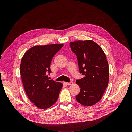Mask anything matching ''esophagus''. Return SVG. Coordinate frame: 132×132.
<instances>
[{
	"label": "esophagus",
	"mask_w": 132,
	"mask_h": 132,
	"mask_svg": "<svg viewBox=\"0 0 132 132\" xmlns=\"http://www.w3.org/2000/svg\"><path fill=\"white\" fill-rule=\"evenodd\" d=\"M65 84L67 85H71L73 84V82H65Z\"/></svg>",
	"instance_id": "obj_1"
}]
</instances>
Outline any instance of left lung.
Here are the masks:
<instances>
[{
  "label": "left lung",
  "instance_id": "1",
  "mask_svg": "<svg viewBox=\"0 0 132 132\" xmlns=\"http://www.w3.org/2000/svg\"><path fill=\"white\" fill-rule=\"evenodd\" d=\"M76 54L80 73L84 75L76 83L80 91L75 96L81 105L89 107L102 98L109 80V67L105 53L97 43L92 40L70 42Z\"/></svg>",
  "mask_w": 132,
  "mask_h": 132
}]
</instances>
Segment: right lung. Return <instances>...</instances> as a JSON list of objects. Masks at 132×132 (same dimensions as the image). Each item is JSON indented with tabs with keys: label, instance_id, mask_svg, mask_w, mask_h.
Masks as SVG:
<instances>
[{
	"label": "right lung",
	"instance_id": "right-lung-1",
	"mask_svg": "<svg viewBox=\"0 0 132 132\" xmlns=\"http://www.w3.org/2000/svg\"><path fill=\"white\" fill-rule=\"evenodd\" d=\"M63 44L35 46L21 59L20 71L25 93L34 105L47 109L57 101L63 84L48 78L51 62Z\"/></svg>",
	"mask_w": 132,
	"mask_h": 132
}]
</instances>
